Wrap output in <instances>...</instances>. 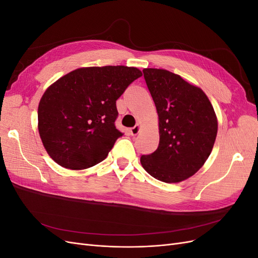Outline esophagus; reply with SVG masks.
Returning <instances> with one entry per match:
<instances>
[{"mask_svg": "<svg viewBox=\"0 0 258 258\" xmlns=\"http://www.w3.org/2000/svg\"><path fill=\"white\" fill-rule=\"evenodd\" d=\"M140 128H141V127H140V124H136V126L134 127V128H131L130 129V135L131 136H137L138 134H139V132H140Z\"/></svg>", "mask_w": 258, "mask_h": 258, "instance_id": "esophagus-1", "label": "esophagus"}]
</instances>
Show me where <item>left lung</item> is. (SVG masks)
I'll return each instance as SVG.
<instances>
[{
	"mask_svg": "<svg viewBox=\"0 0 258 258\" xmlns=\"http://www.w3.org/2000/svg\"><path fill=\"white\" fill-rule=\"evenodd\" d=\"M144 79L159 118V145L141 156L148 174L178 183L205 165L217 135V118L206 93L162 69H144Z\"/></svg>",
	"mask_w": 258,
	"mask_h": 258,
	"instance_id": "left-lung-1",
	"label": "left lung"
}]
</instances>
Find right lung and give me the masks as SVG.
<instances>
[{"instance_id":"1","label":"right lung","mask_w":258,"mask_h":258,"mask_svg":"<svg viewBox=\"0 0 258 258\" xmlns=\"http://www.w3.org/2000/svg\"><path fill=\"white\" fill-rule=\"evenodd\" d=\"M142 76L137 68H81L62 76L38 104V132L50 157L61 167L83 170L106 158L116 140V100Z\"/></svg>"}]
</instances>
